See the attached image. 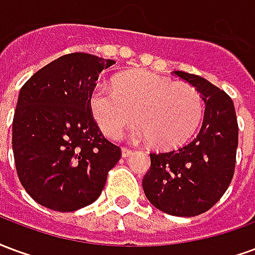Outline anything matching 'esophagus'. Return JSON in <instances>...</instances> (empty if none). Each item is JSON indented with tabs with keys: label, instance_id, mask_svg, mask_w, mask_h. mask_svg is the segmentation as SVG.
Returning <instances> with one entry per match:
<instances>
[{
	"label": "esophagus",
	"instance_id": "obj_1",
	"mask_svg": "<svg viewBox=\"0 0 255 255\" xmlns=\"http://www.w3.org/2000/svg\"><path fill=\"white\" fill-rule=\"evenodd\" d=\"M131 154H132V150H129V149H123L122 150L123 158H128V157H129Z\"/></svg>",
	"mask_w": 255,
	"mask_h": 255
}]
</instances>
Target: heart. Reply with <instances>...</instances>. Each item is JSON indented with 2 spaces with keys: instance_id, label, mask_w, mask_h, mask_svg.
<instances>
[{
  "instance_id": "obj_1",
  "label": "heart",
  "mask_w": 255,
  "mask_h": 255,
  "mask_svg": "<svg viewBox=\"0 0 255 255\" xmlns=\"http://www.w3.org/2000/svg\"><path fill=\"white\" fill-rule=\"evenodd\" d=\"M115 86L98 83L90 93L91 113L109 138L138 119L135 138L171 149L184 143L202 119V97L191 84L139 71L117 78Z\"/></svg>"
}]
</instances>
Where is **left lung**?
<instances>
[{
	"instance_id": "obj_1",
	"label": "left lung",
	"mask_w": 255,
	"mask_h": 255,
	"mask_svg": "<svg viewBox=\"0 0 255 255\" xmlns=\"http://www.w3.org/2000/svg\"><path fill=\"white\" fill-rule=\"evenodd\" d=\"M199 91L205 102L202 127L179 149L151 153L144 175V195L154 208L172 216L205 213L230 186L238 149V120L230 95L198 75L175 71Z\"/></svg>"
}]
</instances>
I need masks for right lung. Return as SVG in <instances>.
Wrapping results in <instances>:
<instances>
[{"label":"right lung","instance_id":"right-lung-1","mask_svg":"<svg viewBox=\"0 0 255 255\" xmlns=\"http://www.w3.org/2000/svg\"><path fill=\"white\" fill-rule=\"evenodd\" d=\"M113 64L86 53L65 54L20 90L12 124L14 164L21 186L45 208L73 212L95 202L122 157L90 109L95 82Z\"/></svg>","mask_w":255,"mask_h":255}]
</instances>
